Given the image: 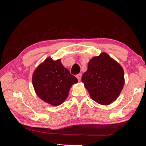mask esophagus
Returning <instances> with one entry per match:
<instances>
[{"instance_id":"34e87169","label":"esophagus","mask_w":146,"mask_h":146,"mask_svg":"<svg viewBox=\"0 0 146 146\" xmlns=\"http://www.w3.org/2000/svg\"><path fill=\"white\" fill-rule=\"evenodd\" d=\"M82 76V73H79V74H78V75H76V78H77V79L78 80V81H80V80H81Z\"/></svg>"}]
</instances>
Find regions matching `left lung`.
I'll return each instance as SVG.
<instances>
[{"instance_id": "8db88e82", "label": "left lung", "mask_w": 146, "mask_h": 146, "mask_svg": "<svg viewBox=\"0 0 146 146\" xmlns=\"http://www.w3.org/2000/svg\"><path fill=\"white\" fill-rule=\"evenodd\" d=\"M82 82L93 100L102 105H108L116 100L122 91L124 73L119 63L103 52L89 61Z\"/></svg>"}]
</instances>
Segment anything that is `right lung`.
<instances>
[{
	"label": "right lung",
	"mask_w": 146,
	"mask_h": 146,
	"mask_svg": "<svg viewBox=\"0 0 146 146\" xmlns=\"http://www.w3.org/2000/svg\"><path fill=\"white\" fill-rule=\"evenodd\" d=\"M60 61L47 58L33 76V85L38 97L54 106L66 100L71 85L78 82L76 77Z\"/></svg>",
	"instance_id": "right-lung-1"
}]
</instances>
